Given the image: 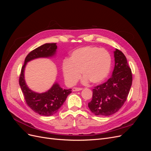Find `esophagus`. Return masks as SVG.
Wrapping results in <instances>:
<instances>
[{
    "label": "esophagus",
    "instance_id": "obj_1",
    "mask_svg": "<svg viewBox=\"0 0 151 151\" xmlns=\"http://www.w3.org/2000/svg\"><path fill=\"white\" fill-rule=\"evenodd\" d=\"M82 88H72V91H81Z\"/></svg>",
    "mask_w": 151,
    "mask_h": 151
}]
</instances>
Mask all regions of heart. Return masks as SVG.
Here are the masks:
<instances>
[{"instance_id": "1", "label": "heart", "mask_w": 151, "mask_h": 151, "mask_svg": "<svg viewBox=\"0 0 151 151\" xmlns=\"http://www.w3.org/2000/svg\"><path fill=\"white\" fill-rule=\"evenodd\" d=\"M111 66V57L107 50L94 47L76 49L70 54L69 60L62 63V72L66 83L75 84L84 76L83 82L98 84L106 79ZM81 73H80V72Z\"/></svg>"}]
</instances>
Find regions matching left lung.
<instances>
[{"instance_id": "obj_1", "label": "left lung", "mask_w": 151, "mask_h": 151, "mask_svg": "<svg viewBox=\"0 0 151 151\" xmlns=\"http://www.w3.org/2000/svg\"><path fill=\"white\" fill-rule=\"evenodd\" d=\"M115 67L106 83L94 87L88 107L94 115L109 116L117 112L127 100L132 83V71L121 51H114Z\"/></svg>"}]
</instances>
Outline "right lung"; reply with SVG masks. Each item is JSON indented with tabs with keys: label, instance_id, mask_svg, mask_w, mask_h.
I'll return each instance as SVG.
<instances>
[{
	"label": "right lung",
	"instance_id": "obj_1",
	"mask_svg": "<svg viewBox=\"0 0 151 151\" xmlns=\"http://www.w3.org/2000/svg\"><path fill=\"white\" fill-rule=\"evenodd\" d=\"M57 43H45L31 51L26 56L24 64L22 67L19 77V85L24 99L28 106L42 116H52L55 114L65 102L72 91L71 89H63L57 83L45 93H39L31 90L24 79V70L27 63L39 58H50L55 55Z\"/></svg>",
	"mask_w": 151,
	"mask_h": 151
}]
</instances>
